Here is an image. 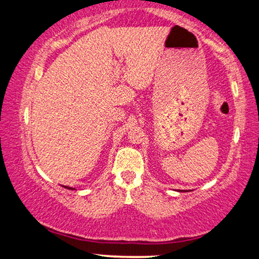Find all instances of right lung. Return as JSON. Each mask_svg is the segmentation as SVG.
<instances>
[{
  "instance_id": "1",
  "label": "right lung",
  "mask_w": 259,
  "mask_h": 259,
  "mask_svg": "<svg viewBox=\"0 0 259 259\" xmlns=\"http://www.w3.org/2000/svg\"><path fill=\"white\" fill-rule=\"evenodd\" d=\"M65 187V189H67V190H75V189H73V187H69V186H63Z\"/></svg>"
}]
</instances>
